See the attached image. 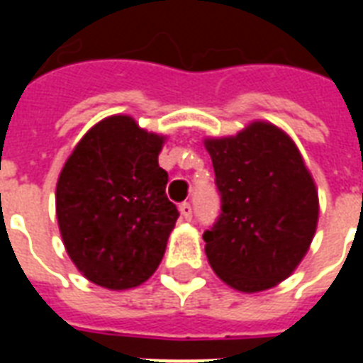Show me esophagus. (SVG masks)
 Segmentation results:
<instances>
[{
    "label": "esophagus",
    "instance_id": "34e87169",
    "mask_svg": "<svg viewBox=\"0 0 363 363\" xmlns=\"http://www.w3.org/2000/svg\"><path fill=\"white\" fill-rule=\"evenodd\" d=\"M179 209H181V215L184 220H192V205L188 203V201H182V203L179 205Z\"/></svg>",
    "mask_w": 363,
    "mask_h": 363
}]
</instances>
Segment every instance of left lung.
<instances>
[{"label": "left lung", "instance_id": "obj_1", "mask_svg": "<svg viewBox=\"0 0 363 363\" xmlns=\"http://www.w3.org/2000/svg\"><path fill=\"white\" fill-rule=\"evenodd\" d=\"M205 147L220 196V215L203 233L211 267L241 292L275 286L301 262L318 220L315 182L298 147L265 122Z\"/></svg>", "mask_w": 363, "mask_h": 363}]
</instances>
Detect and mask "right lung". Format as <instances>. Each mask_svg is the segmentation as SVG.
I'll use <instances>...</instances> for the list:
<instances>
[{
	"label": "right lung",
	"instance_id": "obj_1",
	"mask_svg": "<svg viewBox=\"0 0 363 363\" xmlns=\"http://www.w3.org/2000/svg\"><path fill=\"white\" fill-rule=\"evenodd\" d=\"M162 143L130 116H109L82 137L60 173L56 215L65 250L99 286H137L164 258L179 211L165 196Z\"/></svg>",
	"mask_w": 363,
	"mask_h": 363
}]
</instances>
